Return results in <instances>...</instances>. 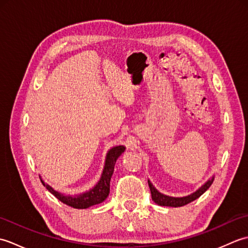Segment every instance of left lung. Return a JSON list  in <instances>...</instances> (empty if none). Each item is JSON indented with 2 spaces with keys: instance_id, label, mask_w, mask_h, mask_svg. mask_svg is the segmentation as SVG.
Listing matches in <instances>:
<instances>
[{
  "instance_id": "obj_1",
  "label": "left lung",
  "mask_w": 248,
  "mask_h": 248,
  "mask_svg": "<svg viewBox=\"0 0 248 248\" xmlns=\"http://www.w3.org/2000/svg\"><path fill=\"white\" fill-rule=\"evenodd\" d=\"M213 180H214V178L212 177L211 179H209V180L205 182L202 187H199L196 192L191 194V195H187V196H184V197L167 196V195H164L157 191V189L154 186H152L149 180H148V184H149L150 192H151V198L156 204L164 205V207L177 208V207H182V205H186L189 202H194L195 199L199 198L210 186H211V184L213 183Z\"/></svg>"
}]
</instances>
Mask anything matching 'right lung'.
I'll use <instances>...</instances> for the list:
<instances>
[{
    "mask_svg": "<svg viewBox=\"0 0 248 248\" xmlns=\"http://www.w3.org/2000/svg\"><path fill=\"white\" fill-rule=\"evenodd\" d=\"M124 150L125 148L124 146H117L110 149L107 155V160H105V165L101 179H100L99 182L91 189V191L78 195V196H71V195L59 193L54 191L49 184H46L43 180H41V182H43L46 188L48 189L51 194H53L57 199L61 200L62 203L70 205V207L75 209H86L92 207V205L101 203L108 198L109 194V182L114 172L115 163Z\"/></svg>",
    "mask_w": 248,
    "mask_h": 248,
    "instance_id": "obj_1",
    "label": "right lung"
}]
</instances>
